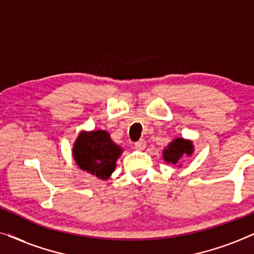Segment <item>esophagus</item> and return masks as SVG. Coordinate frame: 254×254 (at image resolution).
<instances>
[{"label":"esophagus","instance_id":"34e87169","mask_svg":"<svg viewBox=\"0 0 254 254\" xmlns=\"http://www.w3.org/2000/svg\"><path fill=\"white\" fill-rule=\"evenodd\" d=\"M145 141L144 140H140L137 142H135V148L138 149V150H143V149L145 148Z\"/></svg>","mask_w":254,"mask_h":254}]
</instances>
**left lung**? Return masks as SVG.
I'll list each match as a JSON object with an SVG mask.
<instances>
[{"label":"left lung","mask_w":254,"mask_h":254,"mask_svg":"<svg viewBox=\"0 0 254 254\" xmlns=\"http://www.w3.org/2000/svg\"><path fill=\"white\" fill-rule=\"evenodd\" d=\"M193 151V145L190 141H186L184 138H176L168 145V148L163 150V158L168 163L177 164L179 158L184 154L190 155Z\"/></svg>","instance_id":"1"}]
</instances>
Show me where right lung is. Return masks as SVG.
<instances>
[{
    "label": "right lung",
    "mask_w": 254,
    "mask_h": 254,
    "mask_svg": "<svg viewBox=\"0 0 254 254\" xmlns=\"http://www.w3.org/2000/svg\"><path fill=\"white\" fill-rule=\"evenodd\" d=\"M121 148L105 130L82 131L76 140L72 155L77 165L100 179H107L116 169Z\"/></svg>",
    "instance_id": "right-lung-1"
}]
</instances>
